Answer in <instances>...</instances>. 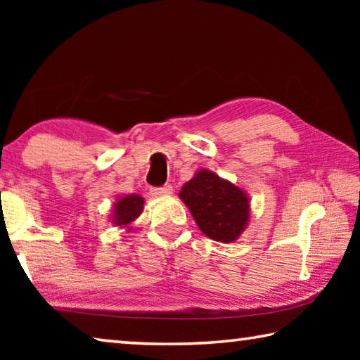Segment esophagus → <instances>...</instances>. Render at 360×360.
<instances>
[{
  "instance_id": "obj_1",
  "label": "esophagus",
  "mask_w": 360,
  "mask_h": 360,
  "mask_svg": "<svg viewBox=\"0 0 360 360\" xmlns=\"http://www.w3.org/2000/svg\"><path fill=\"white\" fill-rule=\"evenodd\" d=\"M150 193L155 195V197H163V195H169L173 193V187L169 184H165L162 187H155V188H150Z\"/></svg>"
}]
</instances>
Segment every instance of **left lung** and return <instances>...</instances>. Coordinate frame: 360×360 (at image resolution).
<instances>
[{
    "label": "left lung",
    "mask_w": 360,
    "mask_h": 360,
    "mask_svg": "<svg viewBox=\"0 0 360 360\" xmlns=\"http://www.w3.org/2000/svg\"><path fill=\"white\" fill-rule=\"evenodd\" d=\"M179 197L200 230L211 240L233 241L246 227L249 202L245 192L208 169H202L186 182Z\"/></svg>",
    "instance_id": "8db88e82"
}]
</instances>
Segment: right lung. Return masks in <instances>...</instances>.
I'll return each mask as SVG.
<instances>
[{"label": "right lung", "mask_w": 360, "mask_h": 360, "mask_svg": "<svg viewBox=\"0 0 360 360\" xmlns=\"http://www.w3.org/2000/svg\"><path fill=\"white\" fill-rule=\"evenodd\" d=\"M144 200L139 195H129V197L120 198L115 203L114 210V224L117 225H127L131 221H135L139 212L143 210Z\"/></svg>", "instance_id": "add662e5"}]
</instances>
